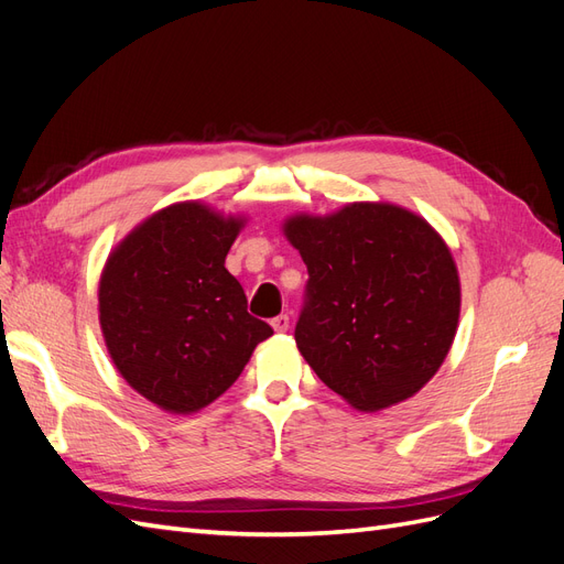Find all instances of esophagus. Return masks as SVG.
Instances as JSON below:
<instances>
[{
	"instance_id": "esophagus-1",
	"label": "esophagus",
	"mask_w": 564,
	"mask_h": 564,
	"mask_svg": "<svg viewBox=\"0 0 564 564\" xmlns=\"http://www.w3.org/2000/svg\"><path fill=\"white\" fill-rule=\"evenodd\" d=\"M270 324H272V329H275V332H286V329H289V315L272 317Z\"/></svg>"
}]
</instances>
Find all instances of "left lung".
<instances>
[{
    "label": "left lung",
    "mask_w": 564,
    "mask_h": 564,
    "mask_svg": "<svg viewBox=\"0 0 564 564\" xmlns=\"http://www.w3.org/2000/svg\"><path fill=\"white\" fill-rule=\"evenodd\" d=\"M308 268L296 346L360 412L429 383L452 348L460 286L447 245L416 214L357 202L284 224Z\"/></svg>",
    "instance_id": "1"
}]
</instances>
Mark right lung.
Returning a JSON list of instances; mask_svg holds the SVG:
<instances>
[{"label": "right lung", "instance_id": "obj_1", "mask_svg": "<svg viewBox=\"0 0 564 564\" xmlns=\"http://www.w3.org/2000/svg\"><path fill=\"white\" fill-rule=\"evenodd\" d=\"M242 228L199 202L150 216L98 286L100 329L119 373L158 406L191 414L237 381L270 324L247 313L226 256Z\"/></svg>", "mask_w": 564, "mask_h": 564}]
</instances>
